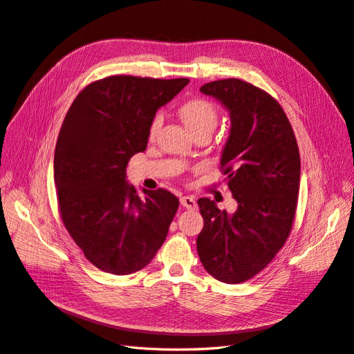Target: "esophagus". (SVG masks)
Wrapping results in <instances>:
<instances>
[{"label": "esophagus", "instance_id": "obj_1", "mask_svg": "<svg viewBox=\"0 0 354 354\" xmlns=\"http://www.w3.org/2000/svg\"><path fill=\"white\" fill-rule=\"evenodd\" d=\"M180 203L187 209H195L196 208V201H195V198H192V196H181Z\"/></svg>", "mask_w": 354, "mask_h": 354}]
</instances>
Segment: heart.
I'll return each mask as SVG.
<instances>
[{"mask_svg":"<svg viewBox=\"0 0 354 354\" xmlns=\"http://www.w3.org/2000/svg\"><path fill=\"white\" fill-rule=\"evenodd\" d=\"M178 113L189 128V131L194 136H198L201 133L211 134L218 120L217 108L214 106V103L205 99H192L183 103L180 106ZM160 127H162V113H156L152 118L151 124H149V138H155L160 130Z\"/></svg>","mask_w":354,"mask_h":354,"instance_id":"1","label":"heart"}]
</instances>
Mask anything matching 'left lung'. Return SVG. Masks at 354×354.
Listing matches in <instances>:
<instances>
[{
    "label": "left lung",
    "instance_id": "left-lung-1",
    "mask_svg": "<svg viewBox=\"0 0 354 354\" xmlns=\"http://www.w3.org/2000/svg\"><path fill=\"white\" fill-rule=\"evenodd\" d=\"M230 113L221 171L238 202L232 216L208 198L198 199L203 229L196 248L205 270L224 283L251 279L285 245L297 209L299 152L282 106L269 93L238 80L201 87Z\"/></svg>",
    "mask_w": 354,
    "mask_h": 354
}]
</instances>
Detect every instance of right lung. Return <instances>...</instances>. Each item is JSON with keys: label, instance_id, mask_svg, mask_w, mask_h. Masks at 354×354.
I'll list each match as a JSON object with an SVG mask.
<instances>
[{"label": "right lung", "instance_id": "right-lung-1", "mask_svg": "<svg viewBox=\"0 0 354 354\" xmlns=\"http://www.w3.org/2000/svg\"><path fill=\"white\" fill-rule=\"evenodd\" d=\"M187 84L113 75L88 84L62 124L55 152L60 217L85 259L106 273L142 270L167 238L177 196L143 189L140 198L125 169L146 151L156 111Z\"/></svg>", "mask_w": 354, "mask_h": 354}]
</instances>
